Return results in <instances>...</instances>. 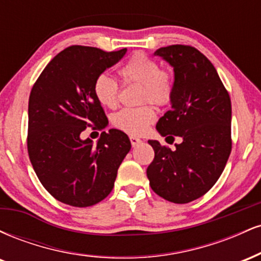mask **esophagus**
<instances>
[{"mask_svg":"<svg viewBox=\"0 0 261 261\" xmlns=\"http://www.w3.org/2000/svg\"><path fill=\"white\" fill-rule=\"evenodd\" d=\"M130 141H131V145H133V147H135V146H137V145H140V143L142 142V141H141L139 137H136V136H130Z\"/></svg>","mask_w":261,"mask_h":261,"instance_id":"34e87169","label":"esophagus"}]
</instances>
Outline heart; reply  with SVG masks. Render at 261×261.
<instances>
[{
  "instance_id": "1",
  "label": "heart",
  "mask_w": 261,
  "mask_h": 261,
  "mask_svg": "<svg viewBox=\"0 0 261 261\" xmlns=\"http://www.w3.org/2000/svg\"><path fill=\"white\" fill-rule=\"evenodd\" d=\"M125 85L140 86L139 101L154 106H167L174 93V79L172 73L161 70V66L153 59L142 53H136L119 70ZM95 98L103 107L114 109L119 103V85L115 80L101 73L93 86ZM155 118L151 106L127 108L113 116L114 126L130 135L145 133Z\"/></svg>"
}]
</instances>
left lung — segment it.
I'll use <instances>...</instances> for the list:
<instances>
[{
    "label": "left lung",
    "instance_id": "8db88e82",
    "mask_svg": "<svg viewBox=\"0 0 261 261\" xmlns=\"http://www.w3.org/2000/svg\"><path fill=\"white\" fill-rule=\"evenodd\" d=\"M174 71L172 109L155 128L166 140L179 136L175 149L148 140L153 162L147 178L157 195L174 203L199 199L215 185L232 149V107L228 92L216 68L203 54L188 45H170L155 50Z\"/></svg>",
    "mask_w": 261,
    "mask_h": 261
}]
</instances>
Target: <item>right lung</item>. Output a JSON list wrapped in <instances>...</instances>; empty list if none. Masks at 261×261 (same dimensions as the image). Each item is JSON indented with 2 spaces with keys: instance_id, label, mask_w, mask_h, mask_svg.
Here are the masks:
<instances>
[{
  "instance_id": "1",
  "label": "right lung",
  "mask_w": 261,
  "mask_h": 261,
  "mask_svg": "<svg viewBox=\"0 0 261 261\" xmlns=\"http://www.w3.org/2000/svg\"><path fill=\"white\" fill-rule=\"evenodd\" d=\"M126 54L92 46L66 47L33 86L28 106V153L43 187L74 207L100 202L113 190L118 169L131 149L127 135L116 128L94 143L82 140L87 126L108 124L93 92L94 81Z\"/></svg>"
}]
</instances>
